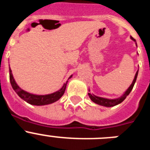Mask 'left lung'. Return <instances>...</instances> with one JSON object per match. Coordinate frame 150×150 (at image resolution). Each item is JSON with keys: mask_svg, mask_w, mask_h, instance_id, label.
<instances>
[{"mask_svg": "<svg viewBox=\"0 0 150 150\" xmlns=\"http://www.w3.org/2000/svg\"><path fill=\"white\" fill-rule=\"evenodd\" d=\"M134 41H136L133 38H131ZM137 44V43H136ZM137 74H138V71H137L136 74H135L134 79L133 82H132V85L130 86L129 88L127 89V91L123 94L122 96H121L119 98L116 99H107V98H100V97H98L95 96L94 95H91V94L88 93V95H89V98H91V100H92L93 102H95V104H99V105L101 106H104V107H113V106H116L117 104H120L126 98V97L128 96V95L130 94V92L132 91V88H133L134 86V83L136 82V79H137Z\"/></svg>", "mask_w": 150, "mask_h": 150, "instance_id": "8db88e82", "label": "left lung"}]
</instances>
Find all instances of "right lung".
<instances>
[{
    "mask_svg": "<svg viewBox=\"0 0 150 150\" xmlns=\"http://www.w3.org/2000/svg\"><path fill=\"white\" fill-rule=\"evenodd\" d=\"M72 77L71 75L70 78ZM10 81L11 83V86L13 87V90L16 92L17 95L20 97L21 98L23 99L24 100H25L27 103L32 105H37V106H41V105H46V104H50L52 103H54L59 99L62 98V95H64V91L66 89V86L67 83H64L62 88L58 91H55L52 94H50V95H33L27 92V91H24L22 88L18 87V85L15 82L14 79H13V74H12L11 69L10 67Z\"/></svg>",
    "mask_w": 150,
    "mask_h": 150,
    "instance_id": "1",
    "label": "right lung"
}]
</instances>
